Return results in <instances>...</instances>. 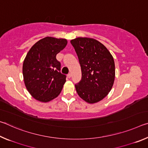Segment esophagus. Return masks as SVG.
Instances as JSON below:
<instances>
[{"label": "esophagus", "instance_id": "1", "mask_svg": "<svg viewBox=\"0 0 148 148\" xmlns=\"http://www.w3.org/2000/svg\"><path fill=\"white\" fill-rule=\"evenodd\" d=\"M71 76H72V74H71V73H69V74H68V75H67V77H68L69 78H71Z\"/></svg>", "mask_w": 148, "mask_h": 148}]
</instances>
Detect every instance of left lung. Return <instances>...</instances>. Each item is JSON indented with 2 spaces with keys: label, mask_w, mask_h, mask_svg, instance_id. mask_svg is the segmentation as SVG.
Segmentation results:
<instances>
[{
  "label": "left lung",
  "mask_w": 148,
  "mask_h": 148,
  "mask_svg": "<svg viewBox=\"0 0 148 148\" xmlns=\"http://www.w3.org/2000/svg\"><path fill=\"white\" fill-rule=\"evenodd\" d=\"M82 70V79L75 84L81 98L95 103L107 96L115 79L113 57L103 44L96 40L77 38L72 40Z\"/></svg>",
  "instance_id": "obj_1"
}]
</instances>
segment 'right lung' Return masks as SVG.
<instances>
[{"label": "right lung", "instance_id": "add662e5", "mask_svg": "<svg viewBox=\"0 0 148 148\" xmlns=\"http://www.w3.org/2000/svg\"><path fill=\"white\" fill-rule=\"evenodd\" d=\"M66 39L46 37L34 44L23 64L25 85L35 99L49 102L61 92L66 76L61 74L57 54L66 47Z\"/></svg>", "mask_w": 148, "mask_h": 148}]
</instances>
